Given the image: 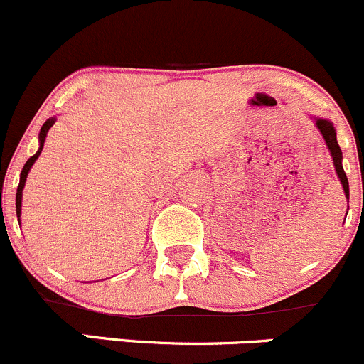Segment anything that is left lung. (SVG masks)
<instances>
[{
  "mask_svg": "<svg viewBox=\"0 0 364 364\" xmlns=\"http://www.w3.org/2000/svg\"><path fill=\"white\" fill-rule=\"evenodd\" d=\"M316 124L322 133V138H324V141H326V145H328L329 152H331L333 164H335L336 175H338L340 182H342V186H343V191H346L347 200H349V181H347V175H346V171H343V166H342V151H340V145H338V141H336L335 127H333L331 122L324 121V119H317Z\"/></svg>",
  "mask_w": 364,
  "mask_h": 364,
  "instance_id": "8db88e82",
  "label": "left lung"
}]
</instances>
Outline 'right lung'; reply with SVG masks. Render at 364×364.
<instances>
[{"instance_id":"add662e5","label":"right lung","mask_w":364,"mask_h":364,"mask_svg":"<svg viewBox=\"0 0 364 364\" xmlns=\"http://www.w3.org/2000/svg\"><path fill=\"white\" fill-rule=\"evenodd\" d=\"M54 122H55V119H48V121L45 122V124L42 126V129H40V149H38V152H36L35 156H31V157H29L28 161H26L24 168H22V171H21V182H18V187H17V194H15V212H17V217H21V201H22V189H24L26 177H28V173H29V170H31L33 163H35V161L38 159L40 152H42V149H43L45 138H47V133H48V129H50V127H52V124H54Z\"/></svg>"}]
</instances>
